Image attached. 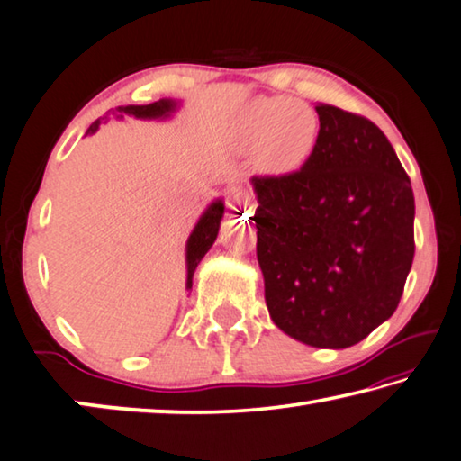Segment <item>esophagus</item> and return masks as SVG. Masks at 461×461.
Here are the masks:
<instances>
[{
	"label": "esophagus",
	"mask_w": 461,
	"mask_h": 461,
	"mask_svg": "<svg viewBox=\"0 0 461 461\" xmlns=\"http://www.w3.org/2000/svg\"><path fill=\"white\" fill-rule=\"evenodd\" d=\"M249 202H251V198H249V194L247 192H243V190H237V192H232V195H230V210H245V208H249Z\"/></svg>",
	"instance_id": "1"
}]
</instances>
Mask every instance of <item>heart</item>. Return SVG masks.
<instances>
[{
  "instance_id": "b5f03b06",
  "label": "heart",
  "mask_w": 461,
  "mask_h": 461,
  "mask_svg": "<svg viewBox=\"0 0 461 461\" xmlns=\"http://www.w3.org/2000/svg\"><path fill=\"white\" fill-rule=\"evenodd\" d=\"M319 140V116L311 105L290 97H258L239 120V145L258 150L259 169L288 176L311 159Z\"/></svg>"
}]
</instances>
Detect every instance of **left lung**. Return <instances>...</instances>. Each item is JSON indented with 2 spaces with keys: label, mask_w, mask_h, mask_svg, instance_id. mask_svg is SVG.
I'll return each mask as SVG.
<instances>
[{
  "label": "left lung",
  "mask_w": 461,
  "mask_h": 461,
  "mask_svg": "<svg viewBox=\"0 0 461 461\" xmlns=\"http://www.w3.org/2000/svg\"><path fill=\"white\" fill-rule=\"evenodd\" d=\"M319 140L298 171L251 179L271 321L345 349L394 314L414 258L411 179L378 126L316 105Z\"/></svg>",
  "instance_id": "left-lung-1"
}]
</instances>
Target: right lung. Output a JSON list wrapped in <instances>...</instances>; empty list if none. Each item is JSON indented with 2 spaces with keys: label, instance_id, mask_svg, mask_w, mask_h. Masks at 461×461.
<instances>
[{
  "label": "right lung",
  "instance_id": "right-lung-1",
  "mask_svg": "<svg viewBox=\"0 0 461 461\" xmlns=\"http://www.w3.org/2000/svg\"><path fill=\"white\" fill-rule=\"evenodd\" d=\"M177 104L173 100H159L147 105H118L116 110L108 112V116H116V118H124V116H134V118H169L171 112H176ZM108 116H104L105 120ZM97 126H100V120L89 126L87 132H95ZM224 214V203L222 200H216L208 206L206 212L200 216L198 224L194 226L190 239H187L185 245V261H187V284L185 288H192V277L194 271L198 267V263L202 261L203 255L208 253V249L214 245L218 229H221V221Z\"/></svg>",
  "mask_w": 461,
  "mask_h": 461
}]
</instances>
